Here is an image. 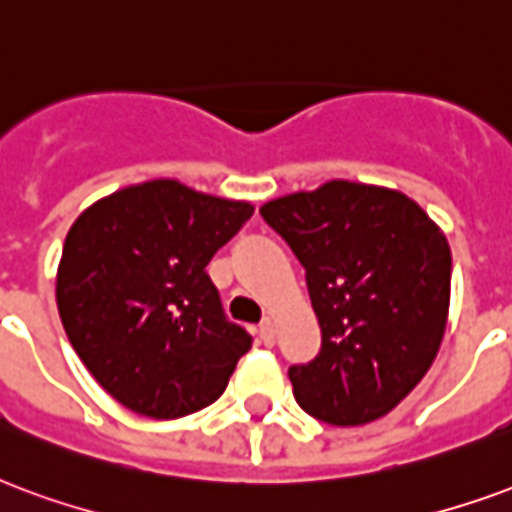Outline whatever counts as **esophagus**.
Here are the masks:
<instances>
[{
  "label": "esophagus",
  "instance_id": "obj_1",
  "mask_svg": "<svg viewBox=\"0 0 512 512\" xmlns=\"http://www.w3.org/2000/svg\"><path fill=\"white\" fill-rule=\"evenodd\" d=\"M260 339H263V344H268V347L276 342V323L271 317H266V320L260 323Z\"/></svg>",
  "mask_w": 512,
  "mask_h": 512
}]
</instances>
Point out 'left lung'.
<instances>
[{
    "instance_id": "left-lung-1",
    "label": "left lung",
    "mask_w": 512,
    "mask_h": 512,
    "mask_svg": "<svg viewBox=\"0 0 512 512\" xmlns=\"http://www.w3.org/2000/svg\"><path fill=\"white\" fill-rule=\"evenodd\" d=\"M260 214L306 268L320 355L290 369L295 401L331 426L385 418L429 372L450 306V246L399 189L333 179Z\"/></svg>"
}]
</instances>
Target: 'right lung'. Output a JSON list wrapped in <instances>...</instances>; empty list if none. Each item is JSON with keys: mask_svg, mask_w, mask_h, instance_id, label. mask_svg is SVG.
<instances>
[{"mask_svg": "<svg viewBox=\"0 0 512 512\" xmlns=\"http://www.w3.org/2000/svg\"><path fill=\"white\" fill-rule=\"evenodd\" d=\"M255 206L176 179L116 189L64 238L56 306L67 339L113 399L146 418L203 410L252 336L222 314L206 266Z\"/></svg>", "mask_w": 512, "mask_h": 512, "instance_id": "add662e5", "label": "right lung"}]
</instances>
